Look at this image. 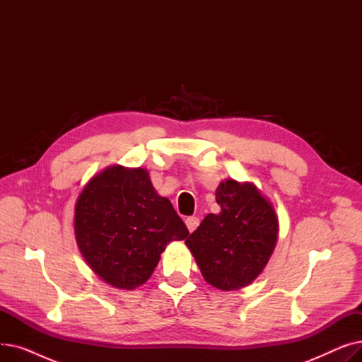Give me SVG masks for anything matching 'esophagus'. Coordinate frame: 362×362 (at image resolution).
<instances>
[{"label": "esophagus", "mask_w": 362, "mask_h": 362, "mask_svg": "<svg viewBox=\"0 0 362 362\" xmlns=\"http://www.w3.org/2000/svg\"><path fill=\"white\" fill-rule=\"evenodd\" d=\"M186 226H187V229H189V232H194L197 227L199 226V218L198 217H187L186 218Z\"/></svg>", "instance_id": "esophagus-1"}]
</instances>
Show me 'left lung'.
Listing matches in <instances>:
<instances>
[{"instance_id": "left-lung-1", "label": "left lung", "mask_w": 362, "mask_h": 362, "mask_svg": "<svg viewBox=\"0 0 362 362\" xmlns=\"http://www.w3.org/2000/svg\"><path fill=\"white\" fill-rule=\"evenodd\" d=\"M218 214H208L186 239L198 267L214 288L236 291L258 277L277 242L279 221L272 204L252 183L221 182Z\"/></svg>"}]
</instances>
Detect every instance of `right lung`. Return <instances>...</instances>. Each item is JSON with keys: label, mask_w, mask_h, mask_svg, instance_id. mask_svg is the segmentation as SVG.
Instances as JSON below:
<instances>
[{"label": "right lung", "mask_w": 362, "mask_h": 362, "mask_svg": "<svg viewBox=\"0 0 362 362\" xmlns=\"http://www.w3.org/2000/svg\"><path fill=\"white\" fill-rule=\"evenodd\" d=\"M79 250L105 283L135 289L145 283L171 240L189 235L173 205L144 168L110 167L83 189L74 210Z\"/></svg>", "instance_id": "1"}]
</instances>
